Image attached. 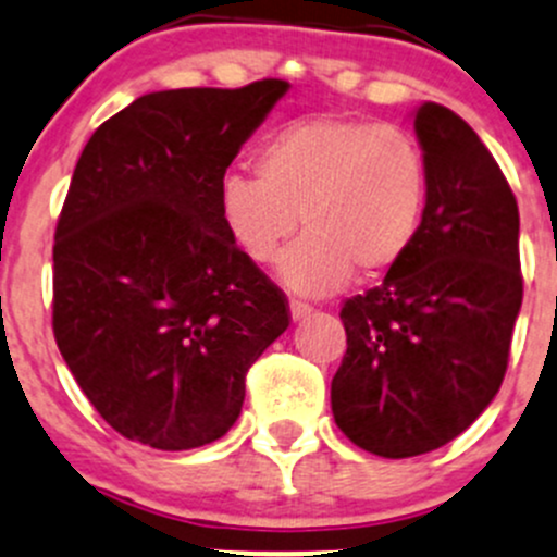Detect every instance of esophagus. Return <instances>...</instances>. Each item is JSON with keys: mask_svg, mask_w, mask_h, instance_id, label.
Segmentation results:
<instances>
[{"mask_svg": "<svg viewBox=\"0 0 557 557\" xmlns=\"http://www.w3.org/2000/svg\"><path fill=\"white\" fill-rule=\"evenodd\" d=\"M312 314V307L305 305V301H290V318L294 320H305Z\"/></svg>", "mask_w": 557, "mask_h": 557, "instance_id": "1", "label": "esophagus"}]
</instances>
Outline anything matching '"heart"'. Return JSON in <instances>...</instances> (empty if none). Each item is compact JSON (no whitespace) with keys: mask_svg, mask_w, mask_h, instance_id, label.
<instances>
[{"mask_svg":"<svg viewBox=\"0 0 557 557\" xmlns=\"http://www.w3.org/2000/svg\"><path fill=\"white\" fill-rule=\"evenodd\" d=\"M256 172L221 180L218 215L256 263L272 261L301 223L307 234L277 267L294 294H334L352 272L383 277L423 226L429 166L418 139L398 126L336 115L294 121L261 145Z\"/></svg>","mask_w":557,"mask_h":557,"instance_id":"obj_1","label":"heart"}]
</instances>
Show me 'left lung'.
Returning <instances> with one entry per match:
<instances>
[{
    "label": "left lung",
    "instance_id": "1",
    "mask_svg": "<svg viewBox=\"0 0 557 557\" xmlns=\"http://www.w3.org/2000/svg\"><path fill=\"white\" fill-rule=\"evenodd\" d=\"M429 201L412 250L345 301L347 352L331 380L342 434L412 458L463 434L502 387L522 305L520 215L474 128L447 107L414 110Z\"/></svg>",
    "mask_w": 557,
    "mask_h": 557
}]
</instances>
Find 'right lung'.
Masks as SVG:
<instances>
[{
	"label": "right lung",
	"instance_id": "1",
	"mask_svg": "<svg viewBox=\"0 0 557 557\" xmlns=\"http://www.w3.org/2000/svg\"><path fill=\"white\" fill-rule=\"evenodd\" d=\"M285 81L134 99L77 159L53 245V334L126 440L194 450L243 412L245 374L288 329L283 290L232 243L218 185Z\"/></svg>",
	"mask_w": 557,
	"mask_h": 557
}]
</instances>
